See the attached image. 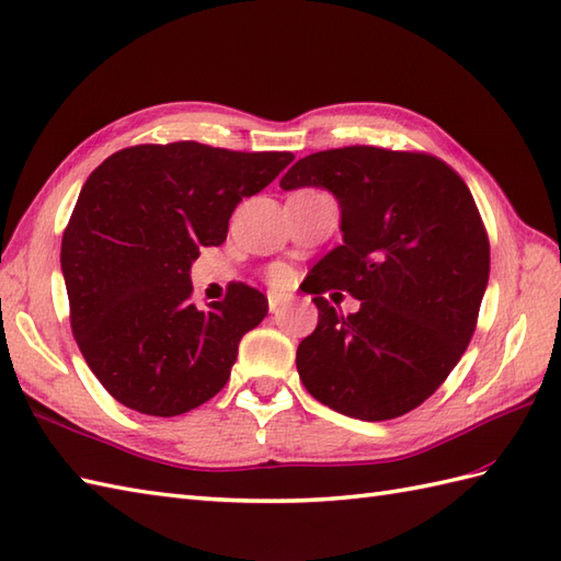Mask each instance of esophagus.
<instances>
[{
  "label": "esophagus",
  "instance_id": "obj_1",
  "mask_svg": "<svg viewBox=\"0 0 561 561\" xmlns=\"http://www.w3.org/2000/svg\"><path fill=\"white\" fill-rule=\"evenodd\" d=\"M267 304H270V311H272V313H279L282 308L289 304V299H287V296H284V294H274V291H272V294H267Z\"/></svg>",
  "mask_w": 561,
  "mask_h": 561
}]
</instances>
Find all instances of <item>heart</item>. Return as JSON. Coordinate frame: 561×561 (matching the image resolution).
<instances>
[{"instance_id":"heart-1","label":"heart","mask_w":561,"mask_h":561,"mask_svg":"<svg viewBox=\"0 0 561 561\" xmlns=\"http://www.w3.org/2000/svg\"><path fill=\"white\" fill-rule=\"evenodd\" d=\"M272 282H274V284L287 282V270H284V267H274V270H272Z\"/></svg>"}]
</instances>
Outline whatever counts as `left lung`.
Masks as SVG:
<instances>
[{"instance_id":"8db88e82","label":"left lung","mask_w":561,"mask_h":561,"mask_svg":"<svg viewBox=\"0 0 561 561\" xmlns=\"http://www.w3.org/2000/svg\"><path fill=\"white\" fill-rule=\"evenodd\" d=\"M282 190L328 187L344 243L311 270L318 328L296 350L306 390L354 420L383 422L434 396L478 328L490 238L462 178L426 151L342 147L296 161ZM363 301L342 317L324 294Z\"/></svg>"}]
</instances>
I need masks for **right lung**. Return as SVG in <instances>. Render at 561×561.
Masks as SVG:
<instances>
[{
	"instance_id": "add662e5",
	"label": "right lung",
	"mask_w": 561,
	"mask_h": 561,
	"mask_svg": "<svg viewBox=\"0 0 561 561\" xmlns=\"http://www.w3.org/2000/svg\"><path fill=\"white\" fill-rule=\"evenodd\" d=\"M294 161L199 141L115 151L83 183L62 236L69 323L101 386L125 408L175 416L217 396L238 342L267 316L265 294L233 282L190 301L199 248L221 245L238 202Z\"/></svg>"
}]
</instances>
